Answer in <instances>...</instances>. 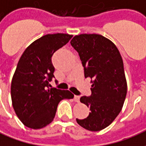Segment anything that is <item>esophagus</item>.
Segmentation results:
<instances>
[{"label":"esophagus","instance_id":"1","mask_svg":"<svg viewBox=\"0 0 146 146\" xmlns=\"http://www.w3.org/2000/svg\"><path fill=\"white\" fill-rule=\"evenodd\" d=\"M74 101L76 102H79L80 96H78V95H75V96H74Z\"/></svg>","mask_w":146,"mask_h":146}]
</instances>
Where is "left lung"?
Here are the masks:
<instances>
[{
	"mask_svg": "<svg viewBox=\"0 0 146 146\" xmlns=\"http://www.w3.org/2000/svg\"><path fill=\"white\" fill-rule=\"evenodd\" d=\"M70 44L79 54L85 78L92 83V95L80 99L91 113L76 122L91 131H101L116 119L125 101L127 86L122 57L116 45L99 34L76 35Z\"/></svg>",
	"mask_w": 146,
	"mask_h": 146,
	"instance_id": "obj_1",
	"label": "left lung"
}]
</instances>
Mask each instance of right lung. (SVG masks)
Listing matches in <instances>:
<instances>
[{"label":"right lung","instance_id":"obj_1","mask_svg":"<svg viewBox=\"0 0 146 146\" xmlns=\"http://www.w3.org/2000/svg\"><path fill=\"white\" fill-rule=\"evenodd\" d=\"M72 36L66 33L41 36L27 47L18 62L11 80V101L19 119L30 128L46 127L54 119L59 102L74 97L68 90L49 88L54 77L51 57Z\"/></svg>","mask_w":146,"mask_h":146}]
</instances>
